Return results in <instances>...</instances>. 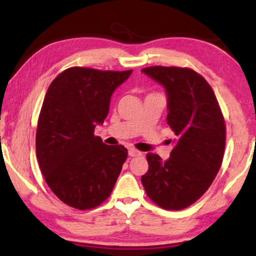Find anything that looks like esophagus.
<instances>
[{
    "mask_svg": "<svg viewBox=\"0 0 256 256\" xmlns=\"http://www.w3.org/2000/svg\"><path fill=\"white\" fill-rule=\"evenodd\" d=\"M142 154V152H138V150H136V149H128V155H130V156H140V155Z\"/></svg>",
    "mask_w": 256,
    "mask_h": 256,
    "instance_id": "esophagus-1",
    "label": "esophagus"
}]
</instances>
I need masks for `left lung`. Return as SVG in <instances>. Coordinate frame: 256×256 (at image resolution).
Here are the masks:
<instances>
[{"instance_id": "left-lung-1", "label": "left lung", "mask_w": 256, "mask_h": 256, "mask_svg": "<svg viewBox=\"0 0 256 256\" xmlns=\"http://www.w3.org/2000/svg\"><path fill=\"white\" fill-rule=\"evenodd\" d=\"M142 72L165 86L167 124L176 140L168 160L146 154L149 167L140 180L158 207L184 210L207 192L222 166L224 116L210 85L194 70L152 66Z\"/></svg>"}]
</instances>
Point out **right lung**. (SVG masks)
Wrapping results in <instances>:
<instances>
[{"instance_id":"1","label":"right lung","mask_w":256,"mask_h":256,"mask_svg":"<svg viewBox=\"0 0 256 256\" xmlns=\"http://www.w3.org/2000/svg\"><path fill=\"white\" fill-rule=\"evenodd\" d=\"M131 73L70 67L49 85L38 116L36 155L48 186L70 207H98L122 172L128 149L104 144L94 131L110 112L112 94Z\"/></svg>"}]
</instances>
